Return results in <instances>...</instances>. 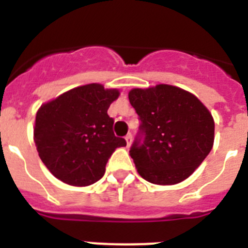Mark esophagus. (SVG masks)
<instances>
[{
  "instance_id": "esophagus-1",
  "label": "esophagus",
  "mask_w": 248,
  "mask_h": 248,
  "mask_svg": "<svg viewBox=\"0 0 248 248\" xmlns=\"http://www.w3.org/2000/svg\"><path fill=\"white\" fill-rule=\"evenodd\" d=\"M131 138H133V135H131L130 133H129V134L126 135V137H125V140H126V145H128V146H130V143H131Z\"/></svg>"
}]
</instances>
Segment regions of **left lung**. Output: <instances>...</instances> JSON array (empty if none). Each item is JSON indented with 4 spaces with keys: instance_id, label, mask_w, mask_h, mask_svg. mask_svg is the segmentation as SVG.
<instances>
[{
    "instance_id": "obj_1",
    "label": "left lung",
    "mask_w": 248,
    "mask_h": 248,
    "mask_svg": "<svg viewBox=\"0 0 248 248\" xmlns=\"http://www.w3.org/2000/svg\"><path fill=\"white\" fill-rule=\"evenodd\" d=\"M129 102L144 135L130 149L140 176L156 185L187 179L214 145L215 122L209 109L192 93L169 84L131 89Z\"/></svg>"
}]
</instances>
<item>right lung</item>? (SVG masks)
I'll use <instances>...</instances> for the list:
<instances>
[{
    "label": "right lung",
    "mask_w": 248,
    "mask_h": 248,
    "mask_svg": "<svg viewBox=\"0 0 248 248\" xmlns=\"http://www.w3.org/2000/svg\"><path fill=\"white\" fill-rule=\"evenodd\" d=\"M119 94L92 83L41 105L33 140L41 160L58 180L72 186L97 183L115 149L126 145L114 135V120L108 115Z\"/></svg>",
    "instance_id": "right-lung-1"
}]
</instances>
